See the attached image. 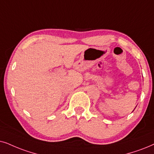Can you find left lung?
Listing matches in <instances>:
<instances>
[{"label":"left lung","mask_w":154,"mask_h":154,"mask_svg":"<svg viewBox=\"0 0 154 154\" xmlns=\"http://www.w3.org/2000/svg\"><path fill=\"white\" fill-rule=\"evenodd\" d=\"M136 107H137V106H136Z\"/></svg>","instance_id":"8db88e82"}]
</instances>
